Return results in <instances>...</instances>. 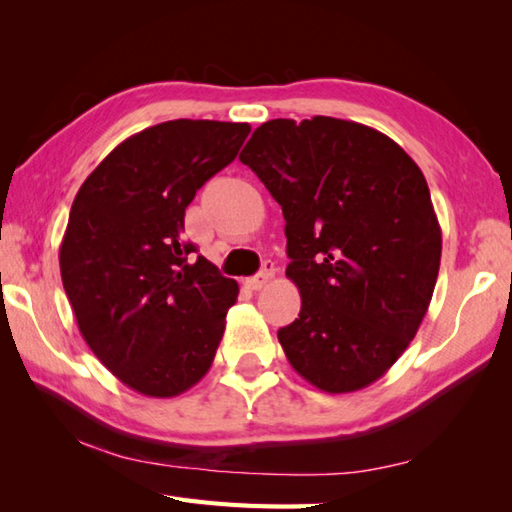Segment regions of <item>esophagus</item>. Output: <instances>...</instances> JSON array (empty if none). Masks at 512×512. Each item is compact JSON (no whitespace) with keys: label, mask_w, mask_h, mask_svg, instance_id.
Returning <instances> with one entry per match:
<instances>
[{"label":"esophagus","mask_w":512,"mask_h":512,"mask_svg":"<svg viewBox=\"0 0 512 512\" xmlns=\"http://www.w3.org/2000/svg\"><path fill=\"white\" fill-rule=\"evenodd\" d=\"M273 275H275V268H273V264H264V268L259 270V273L255 275V277H250V279H246V288L248 290H262L270 279H273Z\"/></svg>","instance_id":"1"}]
</instances>
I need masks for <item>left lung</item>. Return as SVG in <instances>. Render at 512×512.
Masks as SVG:
<instances>
[{
  "instance_id": "left-lung-1",
  "label": "left lung",
  "mask_w": 512,
  "mask_h": 512,
  "mask_svg": "<svg viewBox=\"0 0 512 512\" xmlns=\"http://www.w3.org/2000/svg\"><path fill=\"white\" fill-rule=\"evenodd\" d=\"M239 160L284 211L301 295L277 332L290 365L328 394L372 385L416 336L440 270L420 167L378 129L330 116L259 125Z\"/></svg>"
}]
</instances>
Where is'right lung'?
Returning a JSON list of instances; mask_svg holds the SVG:
<instances>
[{"mask_svg": "<svg viewBox=\"0 0 512 512\" xmlns=\"http://www.w3.org/2000/svg\"><path fill=\"white\" fill-rule=\"evenodd\" d=\"M248 123L178 118L129 136L72 202L59 248L65 295L96 358L129 389L173 398L200 383L239 295L184 242V211L235 160Z\"/></svg>", "mask_w": 512, "mask_h": 512, "instance_id": "add662e5", "label": "right lung"}]
</instances>
